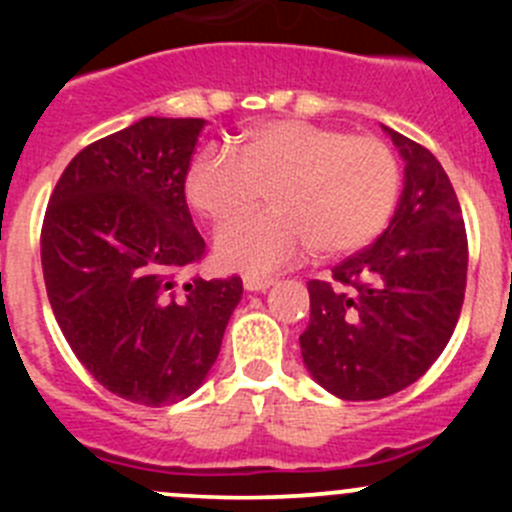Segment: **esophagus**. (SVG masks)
Returning <instances> with one entry per match:
<instances>
[{
  "mask_svg": "<svg viewBox=\"0 0 512 512\" xmlns=\"http://www.w3.org/2000/svg\"><path fill=\"white\" fill-rule=\"evenodd\" d=\"M242 282H245L247 292H265V289L275 285V280H270V277H250V275H247Z\"/></svg>",
  "mask_w": 512,
  "mask_h": 512,
  "instance_id": "1",
  "label": "esophagus"
}]
</instances>
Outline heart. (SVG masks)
Returning <instances> with one entry per match:
<instances>
[{
  "mask_svg": "<svg viewBox=\"0 0 512 512\" xmlns=\"http://www.w3.org/2000/svg\"><path fill=\"white\" fill-rule=\"evenodd\" d=\"M267 190V213L225 227L218 260L265 275L304 247L319 257L359 250L379 235L399 193V163L384 141L339 128L275 121L240 138V158L205 148L190 163L185 193L215 225L250 213Z\"/></svg>",
  "mask_w": 512,
  "mask_h": 512,
  "instance_id": "1",
  "label": "heart"
}]
</instances>
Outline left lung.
I'll list each match as a JSON object with an SVG mask.
<instances>
[{
	"mask_svg": "<svg viewBox=\"0 0 512 512\" xmlns=\"http://www.w3.org/2000/svg\"><path fill=\"white\" fill-rule=\"evenodd\" d=\"M389 133L404 158V190L374 245L332 280H312L299 337L312 379L344 401H376L421 379L456 329L468 240L453 185L436 156Z\"/></svg>",
	"mask_w": 512,
	"mask_h": 512,
	"instance_id": "obj_1",
	"label": "left lung"
}]
</instances>
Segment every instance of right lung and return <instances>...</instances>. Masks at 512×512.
Instances as JSON below:
<instances>
[{
	"instance_id": "add662e5",
	"label": "right lung",
	"mask_w": 512,
	"mask_h": 512,
	"mask_svg": "<svg viewBox=\"0 0 512 512\" xmlns=\"http://www.w3.org/2000/svg\"><path fill=\"white\" fill-rule=\"evenodd\" d=\"M203 118L146 116L66 165L41 227L51 309L101 386L143 406L203 386L242 297L240 277L183 282L205 255L185 203Z\"/></svg>"
}]
</instances>
